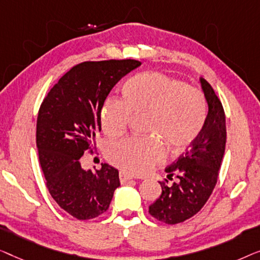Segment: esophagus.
<instances>
[{
	"label": "esophagus",
	"instance_id": "34e87169",
	"mask_svg": "<svg viewBox=\"0 0 260 260\" xmlns=\"http://www.w3.org/2000/svg\"><path fill=\"white\" fill-rule=\"evenodd\" d=\"M119 179H120V181H121L123 184V182H127L128 180H131V179H133V177H131V175L127 174V173H123V172H120Z\"/></svg>",
	"mask_w": 260,
	"mask_h": 260
}]
</instances>
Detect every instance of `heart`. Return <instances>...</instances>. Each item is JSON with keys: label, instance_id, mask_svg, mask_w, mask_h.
I'll return each instance as SVG.
<instances>
[{"label": "heart", "instance_id": "1", "mask_svg": "<svg viewBox=\"0 0 260 260\" xmlns=\"http://www.w3.org/2000/svg\"><path fill=\"white\" fill-rule=\"evenodd\" d=\"M123 100L106 99L100 112L102 131L118 137L126 131L131 115L146 114V133L154 135L172 153L188 147L202 132L206 101L198 89L159 72L133 76L122 88ZM106 155L113 165L131 174H145L165 159L155 138H126L109 142Z\"/></svg>", "mask_w": 260, "mask_h": 260}]
</instances>
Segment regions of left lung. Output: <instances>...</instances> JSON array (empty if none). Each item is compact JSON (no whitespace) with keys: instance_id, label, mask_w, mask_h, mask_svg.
I'll use <instances>...</instances> for the list:
<instances>
[{"instance_id":"obj_1","label":"left lung","mask_w":260,"mask_h":260,"mask_svg":"<svg viewBox=\"0 0 260 260\" xmlns=\"http://www.w3.org/2000/svg\"><path fill=\"white\" fill-rule=\"evenodd\" d=\"M207 102V116L200 134L184 154L166 167L167 178L177 182H160L161 196L149 206V213L165 224L187 220L202 210L217 184L219 168L225 153V113L220 100L206 80L199 79Z\"/></svg>"}]
</instances>
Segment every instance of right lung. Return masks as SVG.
Listing matches in <instances>:
<instances>
[{"label": "right lung", "instance_id": "right-lung-1", "mask_svg": "<svg viewBox=\"0 0 260 260\" xmlns=\"http://www.w3.org/2000/svg\"><path fill=\"white\" fill-rule=\"evenodd\" d=\"M141 66L137 60L88 61L76 64L50 89L39 111L36 146L50 196L79 220L108 210L120 186L119 171L108 164L94 173L81 156L101 131L100 112L116 83Z\"/></svg>", "mask_w": 260, "mask_h": 260}]
</instances>
